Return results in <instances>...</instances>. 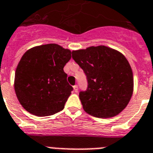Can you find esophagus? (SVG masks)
<instances>
[{
    "instance_id": "1",
    "label": "esophagus",
    "mask_w": 153,
    "mask_h": 153,
    "mask_svg": "<svg viewBox=\"0 0 153 153\" xmlns=\"http://www.w3.org/2000/svg\"><path fill=\"white\" fill-rule=\"evenodd\" d=\"M74 92L75 93H77L78 92V87L76 85L74 86Z\"/></svg>"
}]
</instances>
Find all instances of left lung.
I'll use <instances>...</instances> for the list:
<instances>
[{"instance_id":"1","label":"left lung","mask_w":153,"mask_h":153,"mask_svg":"<svg viewBox=\"0 0 153 153\" xmlns=\"http://www.w3.org/2000/svg\"><path fill=\"white\" fill-rule=\"evenodd\" d=\"M72 56L87 75V91L79 93L83 110L100 118H110L126 108L132 96L131 67L119 51L105 45L74 50Z\"/></svg>"}]
</instances>
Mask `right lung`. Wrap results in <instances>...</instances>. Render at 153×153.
Segmentation results:
<instances>
[{
  "label": "right lung",
  "mask_w": 153,
  "mask_h": 153,
  "mask_svg": "<svg viewBox=\"0 0 153 153\" xmlns=\"http://www.w3.org/2000/svg\"><path fill=\"white\" fill-rule=\"evenodd\" d=\"M71 51L58 44L38 45L22 56L14 75L17 98L27 111L39 117L62 110L73 87L63 67Z\"/></svg>",
  "instance_id": "obj_1"
}]
</instances>
